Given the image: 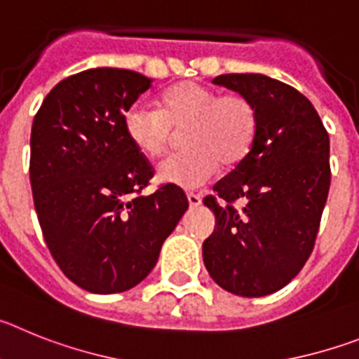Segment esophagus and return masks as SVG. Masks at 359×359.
Here are the masks:
<instances>
[{"instance_id":"esophagus-1","label":"esophagus","mask_w":359,"mask_h":359,"mask_svg":"<svg viewBox=\"0 0 359 359\" xmlns=\"http://www.w3.org/2000/svg\"><path fill=\"white\" fill-rule=\"evenodd\" d=\"M187 199H189V205L190 207H199L203 201V196L201 194H194V192H189L187 194Z\"/></svg>"}]
</instances>
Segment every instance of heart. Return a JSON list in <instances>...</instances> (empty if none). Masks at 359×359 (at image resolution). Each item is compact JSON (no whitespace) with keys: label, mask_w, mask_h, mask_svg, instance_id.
<instances>
[{"label":"heart","mask_w":359,"mask_h":359,"mask_svg":"<svg viewBox=\"0 0 359 359\" xmlns=\"http://www.w3.org/2000/svg\"><path fill=\"white\" fill-rule=\"evenodd\" d=\"M259 116L253 102L241 93L219 95L198 82H180L160 97L158 109L136 102L123 113V131L149 158L161 156L182 133V152L158 165L165 183L196 189L210 182L219 163L233 167L246 158L257 135Z\"/></svg>","instance_id":"heart-1"}]
</instances>
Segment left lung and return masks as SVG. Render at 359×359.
<instances>
[{
  "mask_svg": "<svg viewBox=\"0 0 359 359\" xmlns=\"http://www.w3.org/2000/svg\"><path fill=\"white\" fill-rule=\"evenodd\" d=\"M212 82L248 97L259 126L246 158L203 201L215 214L203 261L223 290L264 297L290 284L315 248L331 185L329 135L313 104L284 82L261 73Z\"/></svg>",
  "mask_w": 359,
  "mask_h": 359,
  "instance_id": "1",
  "label": "left lung"
}]
</instances>
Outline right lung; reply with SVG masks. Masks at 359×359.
Returning <instances> with one entry per match:
<instances>
[{
  "instance_id": "1",
  "label": "right lung",
  "mask_w": 359,
  "mask_h": 359,
  "mask_svg": "<svg viewBox=\"0 0 359 359\" xmlns=\"http://www.w3.org/2000/svg\"><path fill=\"white\" fill-rule=\"evenodd\" d=\"M151 82L120 68L75 73L32 123L30 185L44 241L62 273L90 293L140 284L189 208L172 183L142 196L154 169L126 136L123 113Z\"/></svg>"
}]
</instances>
